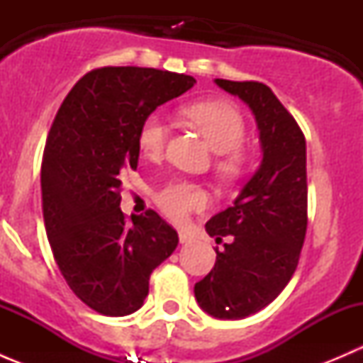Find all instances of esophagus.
<instances>
[{"mask_svg": "<svg viewBox=\"0 0 363 363\" xmlns=\"http://www.w3.org/2000/svg\"><path fill=\"white\" fill-rule=\"evenodd\" d=\"M179 240H181V244H189L193 240V237L186 232H179Z\"/></svg>", "mask_w": 363, "mask_h": 363, "instance_id": "obj_1", "label": "esophagus"}]
</instances>
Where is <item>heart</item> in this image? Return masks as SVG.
<instances>
[{
  "label": "heart",
  "instance_id": "heart-1",
  "mask_svg": "<svg viewBox=\"0 0 363 363\" xmlns=\"http://www.w3.org/2000/svg\"><path fill=\"white\" fill-rule=\"evenodd\" d=\"M188 119L199 128L205 140L218 152V172L223 177H235L244 167V156L239 151L246 137V124L235 107L223 101H199L184 111ZM168 138L167 119L152 112L142 121L138 130V145L147 156H160ZM161 211L174 221H184L189 212L205 205V193L189 182H172L158 193Z\"/></svg>",
  "mask_w": 363,
  "mask_h": 363
}]
</instances>
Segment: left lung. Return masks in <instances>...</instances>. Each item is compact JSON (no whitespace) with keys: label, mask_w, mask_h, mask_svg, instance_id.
Returning <instances> with one entry per match:
<instances>
[{"label":"left lung","mask_w":363,"mask_h":363,"mask_svg":"<svg viewBox=\"0 0 363 363\" xmlns=\"http://www.w3.org/2000/svg\"><path fill=\"white\" fill-rule=\"evenodd\" d=\"M255 116L262 161L232 207L205 230L216 240L214 269L195 284L199 306L219 320H242L269 306L294 276L307 230L306 138L290 112L262 82L216 79Z\"/></svg>","instance_id":"left-lung-1"}]
</instances>
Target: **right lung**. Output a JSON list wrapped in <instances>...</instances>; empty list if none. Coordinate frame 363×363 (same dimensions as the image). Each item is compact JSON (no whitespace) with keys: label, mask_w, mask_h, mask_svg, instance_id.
<instances>
[{"label":"right lung","mask_w":363,"mask_h":363,"mask_svg":"<svg viewBox=\"0 0 363 363\" xmlns=\"http://www.w3.org/2000/svg\"><path fill=\"white\" fill-rule=\"evenodd\" d=\"M195 84L156 68L93 69L56 113L42 163L47 239L68 286L96 313L140 309L151 272L177 247V232L155 211L128 225L119 189L138 164L142 121Z\"/></svg>","instance_id":"1"}]
</instances>
